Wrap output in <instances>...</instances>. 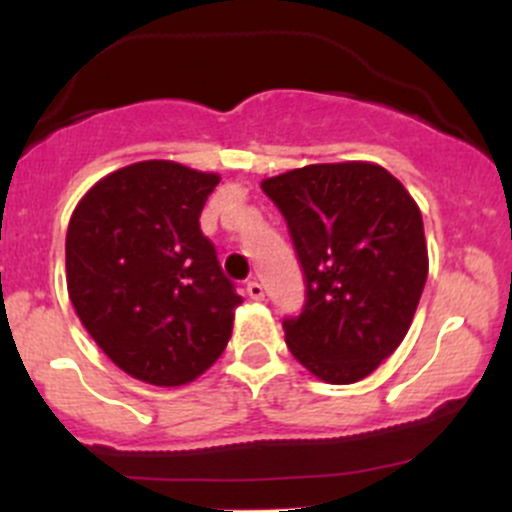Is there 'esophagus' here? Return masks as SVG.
I'll use <instances>...</instances> for the list:
<instances>
[{
  "instance_id": "obj_1",
  "label": "esophagus",
  "mask_w": 512,
  "mask_h": 512,
  "mask_svg": "<svg viewBox=\"0 0 512 512\" xmlns=\"http://www.w3.org/2000/svg\"><path fill=\"white\" fill-rule=\"evenodd\" d=\"M245 289H247V297L255 299V302H262V299H265V287H262L257 280L247 282Z\"/></svg>"
}]
</instances>
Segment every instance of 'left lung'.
Here are the masks:
<instances>
[{
    "label": "left lung",
    "instance_id": "left-lung-1",
    "mask_svg": "<svg viewBox=\"0 0 512 512\" xmlns=\"http://www.w3.org/2000/svg\"><path fill=\"white\" fill-rule=\"evenodd\" d=\"M262 190L285 215L307 282L302 314L282 322L289 352L319 381H361L404 342L426 285L416 200L366 160L304 165Z\"/></svg>",
    "mask_w": 512,
    "mask_h": 512
}]
</instances>
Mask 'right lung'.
<instances>
[{
  "label": "right lung",
  "instance_id": "obj_1",
  "mask_svg": "<svg viewBox=\"0 0 512 512\" xmlns=\"http://www.w3.org/2000/svg\"><path fill=\"white\" fill-rule=\"evenodd\" d=\"M220 183L173 160L101 178L66 230V287L101 352L133 379L183 386L225 352L242 297L200 230Z\"/></svg>",
  "mask_w": 512,
  "mask_h": 512
}]
</instances>
